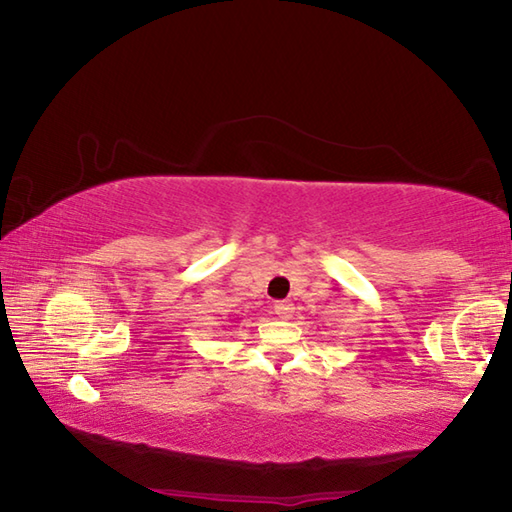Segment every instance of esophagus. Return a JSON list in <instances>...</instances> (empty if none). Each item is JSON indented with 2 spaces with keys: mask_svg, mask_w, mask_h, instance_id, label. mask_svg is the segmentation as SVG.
Here are the masks:
<instances>
[{
  "mask_svg": "<svg viewBox=\"0 0 512 512\" xmlns=\"http://www.w3.org/2000/svg\"><path fill=\"white\" fill-rule=\"evenodd\" d=\"M293 311H296V307H293V302H289V300L275 302V314L280 316L282 320H289L293 316Z\"/></svg>",
  "mask_w": 512,
  "mask_h": 512,
  "instance_id": "esophagus-1",
  "label": "esophagus"
}]
</instances>
